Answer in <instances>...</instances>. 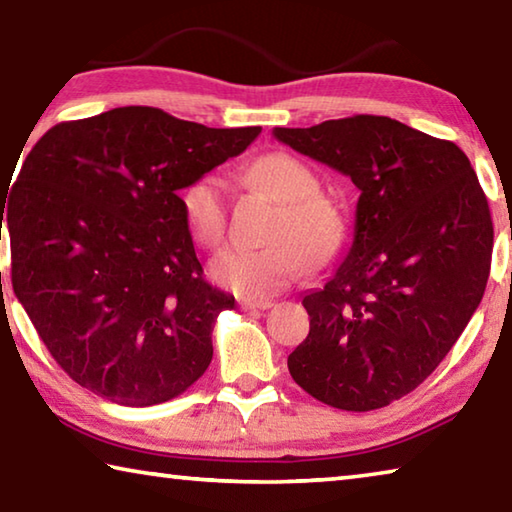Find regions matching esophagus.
Segmentation results:
<instances>
[{"mask_svg": "<svg viewBox=\"0 0 512 512\" xmlns=\"http://www.w3.org/2000/svg\"><path fill=\"white\" fill-rule=\"evenodd\" d=\"M239 307L241 309H271L273 307V300H250V298H241L239 300Z\"/></svg>", "mask_w": 512, "mask_h": 512, "instance_id": "esophagus-1", "label": "esophagus"}]
</instances>
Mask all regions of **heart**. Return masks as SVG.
Wrapping results in <instances>:
<instances>
[{"mask_svg":"<svg viewBox=\"0 0 512 512\" xmlns=\"http://www.w3.org/2000/svg\"><path fill=\"white\" fill-rule=\"evenodd\" d=\"M253 185L280 201V212L264 246H228L212 259L216 284L239 296L264 298L287 287L305 271L307 259L320 264L339 248L343 216L334 201L318 194V180L305 162L275 151L248 164ZM183 216L189 235L203 248H216L228 228L223 185L201 176L183 192Z\"/></svg>","mask_w":512,"mask_h":512,"instance_id":"b5f03b06","label":"heart"}]
</instances>
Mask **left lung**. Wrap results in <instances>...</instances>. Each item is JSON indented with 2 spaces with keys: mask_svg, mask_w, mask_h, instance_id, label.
I'll return each instance as SVG.
<instances>
[{
  "mask_svg": "<svg viewBox=\"0 0 512 512\" xmlns=\"http://www.w3.org/2000/svg\"><path fill=\"white\" fill-rule=\"evenodd\" d=\"M273 135L359 189L348 257L302 298L309 334L289 372L334 409H381L438 368L479 307L495 237L488 198L454 142L391 117Z\"/></svg>",
  "mask_w": 512,
  "mask_h": 512,
  "instance_id": "obj_1",
  "label": "left lung"
}]
</instances>
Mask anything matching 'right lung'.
<instances>
[{
    "instance_id": "1",
    "label": "right lung",
    "mask_w": 512,
    "mask_h": 512,
    "mask_svg": "<svg viewBox=\"0 0 512 512\" xmlns=\"http://www.w3.org/2000/svg\"><path fill=\"white\" fill-rule=\"evenodd\" d=\"M259 133L126 106L63 121L33 146L0 198V228L15 296L76 384L151 406L210 366L216 316L235 296L205 282L178 192Z\"/></svg>"
}]
</instances>
